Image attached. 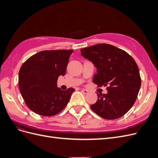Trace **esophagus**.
Listing matches in <instances>:
<instances>
[{
    "label": "esophagus",
    "instance_id": "obj_1",
    "mask_svg": "<svg viewBox=\"0 0 158 158\" xmlns=\"http://www.w3.org/2000/svg\"><path fill=\"white\" fill-rule=\"evenodd\" d=\"M81 92H82L84 94H87L89 92H88V90H87V89H82L81 90Z\"/></svg>",
    "mask_w": 158,
    "mask_h": 158
}]
</instances>
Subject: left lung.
I'll list each match as a JSON object with an SVG mask.
<instances>
[{"mask_svg": "<svg viewBox=\"0 0 158 158\" xmlns=\"http://www.w3.org/2000/svg\"><path fill=\"white\" fill-rule=\"evenodd\" d=\"M80 51L97 68L93 82L98 87L107 86L108 92L98 94V101L91 109L108 120L123 117L135 103L140 88L141 78L135 60L126 51L106 44Z\"/></svg>", "mask_w": 158, "mask_h": 158, "instance_id": "8db88e82", "label": "left lung"}]
</instances>
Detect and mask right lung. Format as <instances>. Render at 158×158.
<instances>
[{
  "instance_id": "right-lung-1",
  "label": "right lung",
  "mask_w": 158,
  "mask_h": 158,
  "mask_svg": "<svg viewBox=\"0 0 158 158\" xmlns=\"http://www.w3.org/2000/svg\"><path fill=\"white\" fill-rule=\"evenodd\" d=\"M73 50H46L32 55L19 71V88L25 103L33 112L50 117L60 113L69 102L74 88L56 86L59 76L66 74Z\"/></svg>"
}]
</instances>
